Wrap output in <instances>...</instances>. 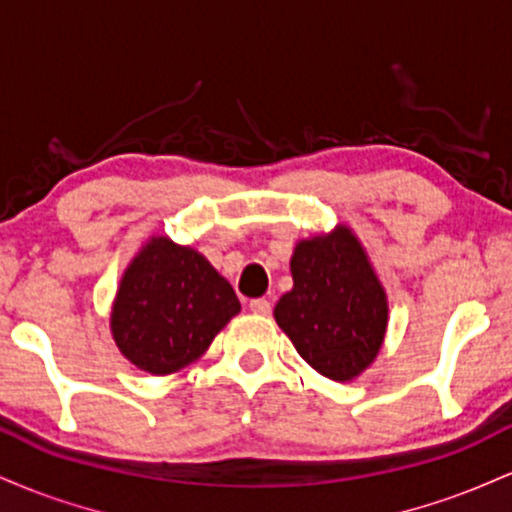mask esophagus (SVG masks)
Instances as JSON below:
<instances>
[{"label": "esophagus", "instance_id": "1", "mask_svg": "<svg viewBox=\"0 0 512 512\" xmlns=\"http://www.w3.org/2000/svg\"><path fill=\"white\" fill-rule=\"evenodd\" d=\"M250 310L255 315H269L272 313V303L267 298H255V301H250Z\"/></svg>", "mask_w": 512, "mask_h": 512}]
</instances>
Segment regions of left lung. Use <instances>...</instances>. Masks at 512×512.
I'll use <instances>...</instances> for the list:
<instances>
[{
	"label": "left lung",
	"instance_id": "left-lung-1",
	"mask_svg": "<svg viewBox=\"0 0 512 512\" xmlns=\"http://www.w3.org/2000/svg\"><path fill=\"white\" fill-rule=\"evenodd\" d=\"M293 289L274 317L296 351L330 380L356 378L378 356L387 301L361 243L349 228L301 240L291 257Z\"/></svg>",
	"mask_w": 512,
	"mask_h": 512
}]
</instances>
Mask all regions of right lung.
Instances as JSON below:
<instances>
[{
	"instance_id": "add662e5",
	"label": "right lung",
	"mask_w": 512,
	"mask_h": 512,
	"mask_svg": "<svg viewBox=\"0 0 512 512\" xmlns=\"http://www.w3.org/2000/svg\"><path fill=\"white\" fill-rule=\"evenodd\" d=\"M238 313L236 291L199 252L154 238L122 276L110 327L134 366L168 375L202 356Z\"/></svg>"
}]
</instances>
